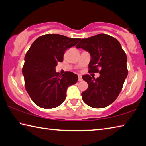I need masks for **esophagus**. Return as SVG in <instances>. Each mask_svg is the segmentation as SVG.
<instances>
[{
	"label": "esophagus",
	"mask_w": 146,
	"mask_h": 146,
	"mask_svg": "<svg viewBox=\"0 0 146 146\" xmlns=\"http://www.w3.org/2000/svg\"><path fill=\"white\" fill-rule=\"evenodd\" d=\"M78 81H82V76L80 75H78Z\"/></svg>",
	"instance_id": "esophagus-1"
}]
</instances>
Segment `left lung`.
Returning <instances> with one entry per match:
<instances>
[{
	"mask_svg": "<svg viewBox=\"0 0 146 146\" xmlns=\"http://www.w3.org/2000/svg\"><path fill=\"white\" fill-rule=\"evenodd\" d=\"M90 53V72L99 73L97 78L82 76L88 88L82 93V100L89 107H107L117 98L128 75L127 57L119 42L113 37L99 34L82 39L76 46Z\"/></svg>",
	"mask_w": 146,
	"mask_h": 146,
	"instance_id": "left-lung-1",
	"label": "left lung"
}]
</instances>
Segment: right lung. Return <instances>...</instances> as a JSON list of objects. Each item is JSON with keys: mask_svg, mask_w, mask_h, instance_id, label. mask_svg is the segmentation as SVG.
<instances>
[{"mask_svg": "<svg viewBox=\"0 0 146 146\" xmlns=\"http://www.w3.org/2000/svg\"><path fill=\"white\" fill-rule=\"evenodd\" d=\"M80 40L57 34L39 37L26 53L22 68L25 87L33 102L43 108L58 107L66 97V90L75 84L78 76L71 71L62 75L55 71L63 61L65 52Z\"/></svg>", "mask_w": 146, "mask_h": 146, "instance_id": "1", "label": "right lung"}]
</instances>
